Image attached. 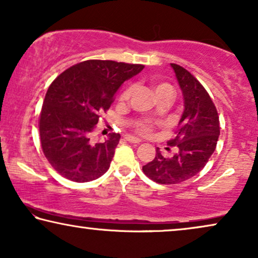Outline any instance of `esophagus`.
<instances>
[{"instance_id":"1","label":"esophagus","mask_w":258,"mask_h":258,"mask_svg":"<svg viewBox=\"0 0 258 258\" xmlns=\"http://www.w3.org/2000/svg\"><path fill=\"white\" fill-rule=\"evenodd\" d=\"M125 139L128 143H133V144H140V143H142V140H140L139 138H137V137H133V136H130V135L125 136Z\"/></svg>"}]
</instances>
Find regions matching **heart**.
Here are the masks:
<instances>
[{
  "label": "heart",
  "mask_w": 258,
  "mask_h": 258,
  "mask_svg": "<svg viewBox=\"0 0 258 258\" xmlns=\"http://www.w3.org/2000/svg\"><path fill=\"white\" fill-rule=\"evenodd\" d=\"M161 91L170 92V93L173 95V87L169 84L158 85L156 87V93ZM131 92H132L131 86H126V87L122 89L121 94H120V100H127V99L130 98V95H131ZM152 127H153V123L147 121V120H140V121H138L135 125L136 131L139 132L140 135H149V133L152 131Z\"/></svg>",
  "instance_id": "obj_1"
}]
</instances>
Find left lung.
I'll return each instance as SVG.
<instances>
[{"label":"left lung","instance_id":"obj_1","mask_svg":"<svg viewBox=\"0 0 258 258\" xmlns=\"http://www.w3.org/2000/svg\"><path fill=\"white\" fill-rule=\"evenodd\" d=\"M183 92L184 112L174 137L167 142L177 146L173 157L165 158L157 149L152 161L143 172L158 184H179L196 176L210 159L219 137V116L203 85L179 64L171 63Z\"/></svg>","mask_w":258,"mask_h":258}]
</instances>
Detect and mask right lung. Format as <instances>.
<instances>
[{
	"mask_svg": "<svg viewBox=\"0 0 258 258\" xmlns=\"http://www.w3.org/2000/svg\"><path fill=\"white\" fill-rule=\"evenodd\" d=\"M144 64L87 60L74 64L51 82L40 113V140L44 157L61 176L77 183L107 172L120 135L94 144L92 135L102 112L114 101L120 86Z\"/></svg>",
	"mask_w": 258,
	"mask_h": 258,
	"instance_id": "obj_1",
	"label": "right lung"
}]
</instances>
